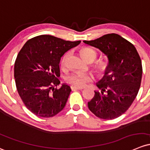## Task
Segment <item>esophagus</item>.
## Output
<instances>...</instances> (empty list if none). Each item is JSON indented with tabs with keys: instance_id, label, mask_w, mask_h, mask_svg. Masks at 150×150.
<instances>
[{
	"instance_id": "34e87169",
	"label": "esophagus",
	"mask_w": 150,
	"mask_h": 150,
	"mask_svg": "<svg viewBox=\"0 0 150 150\" xmlns=\"http://www.w3.org/2000/svg\"><path fill=\"white\" fill-rule=\"evenodd\" d=\"M71 89H72V91H77V90H82L83 88L76 87V86H71Z\"/></svg>"
}]
</instances>
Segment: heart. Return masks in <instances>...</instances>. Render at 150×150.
<instances>
[{
  "label": "heart",
  "instance_id": "obj_1",
  "mask_svg": "<svg viewBox=\"0 0 150 150\" xmlns=\"http://www.w3.org/2000/svg\"><path fill=\"white\" fill-rule=\"evenodd\" d=\"M69 52L65 53L61 59V65L63 68L67 66V59ZM80 54L88 62H93L97 57V52L94 50L88 47H84L80 50ZM109 67L108 61L104 59H99L93 64V68L98 75H103L107 72ZM94 80L93 75L89 73H83L80 72H75L69 75L67 78V83L76 87H85L90 82Z\"/></svg>",
  "mask_w": 150,
  "mask_h": 150
}]
</instances>
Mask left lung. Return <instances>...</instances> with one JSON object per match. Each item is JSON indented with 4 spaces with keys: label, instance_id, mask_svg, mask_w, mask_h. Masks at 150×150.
<instances>
[{
    "label": "left lung",
    "instance_id": "obj_1",
    "mask_svg": "<svg viewBox=\"0 0 150 150\" xmlns=\"http://www.w3.org/2000/svg\"><path fill=\"white\" fill-rule=\"evenodd\" d=\"M83 42L99 49L109 62L108 71L97 83L101 91H95L88 108L100 119L119 117L129 109L139 90L142 75L139 55L131 42L116 34Z\"/></svg>",
    "mask_w": 150,
    "mask_h": 150
}]
</instances>
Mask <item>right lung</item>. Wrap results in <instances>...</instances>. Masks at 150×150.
<instances>
[{"instance_id":"right-lung-1","label":"right lung","mask_w":150,"mask_h":150,"mask_svg":"<svg viewBox=\"0 0 150 150\" xmlns=\"http://www.w3.org/2000/svg\"><path fill=\"white\" fill-rule=\"evenodd\" d=\"M80 41L70 42L50 35L30 39L18 52L14 64L17 91L26 108L36 116L53 117L64 108L70 87L57 79L61 57Z\"/></svg>"}]
</instances>
